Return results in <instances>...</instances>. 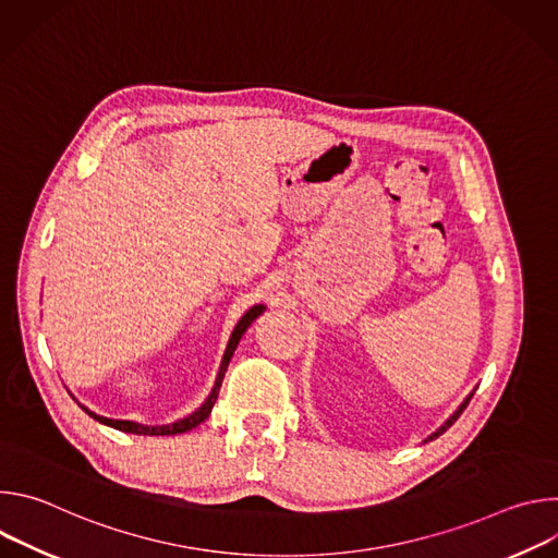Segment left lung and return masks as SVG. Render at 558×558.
<instances>
[{
  "label": "left lung",
  "mask_w": 558,
  "mask_h": 558,
  "mask_svg": "<svg viewBox=\"0 0 558 558\" xmlns=\"http://www.w3.org/2000/svg\"><path fill=\"white\" fill-rule=\"evenodd\" d=\"M472 395H474V390H472V392H470V395H468V397H465V400H463V402H461V404H459V409H457V411H454V413H452V415H450V417H448V420H446V422H444V424H441V426H439V428H437V430H435V433H433V435H428V437H426V439H424V444H426V441H433V439H437V437H439V435H444V433H446V430H448V428H450V426H452V424H454V422H457V420H459V415H461V413H463V411H465V407H468V402H470V400H472Z\"/></svg>",
  "instance_id": "left-lung-1"
}]
</instances>
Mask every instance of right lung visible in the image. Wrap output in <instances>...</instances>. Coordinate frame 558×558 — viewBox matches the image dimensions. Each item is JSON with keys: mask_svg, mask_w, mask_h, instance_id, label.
I'll use <instances>...</instances> for the list:
<instances>
[{"mask_svg": "<svg viewBox=\"0 0 558 558\" xmlns=\"http://www.w3.org/2000/svg\"><path fill=\"white\" fill-rule=\"evenodd\" d=\"M265 308H267L265 304H254L252 308H247V311L243 313L241 320L235 323V327H233V331H231V336H229L227 349H225V353H222V360H220V366H218L216 381H214V386H211V390H209V395H207V400H205V402H203L194 413H190L187 417L177 420V422H172V424L147 426V424H138V422H130V420H112V417H104V415H97L95 411H90V409H88V407H84V404H78V402H76V404L82 407V409H84L93 420H97L99 424L110 426V428H117V430H121V433L147 435V437H166V435H179V433H187V430L196 428L201 422H205V420L209 417V413H211V409H214V404H216V397H218V390H220V386H222L225 371H227V366H229V360L233 357V351H235L238 342H241V338L245 336V331L252 327V323L256 320V317H258ZM72 400H76L74 395H72Z\"/></svg>", "mask_w": 558, "mask_h": 558, "instance_id": "1", "label": "right lung"}]
</instances>
